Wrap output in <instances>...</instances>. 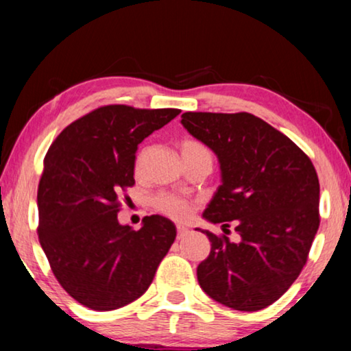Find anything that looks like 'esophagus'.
<instances>
[{
    "mask_svg": "<svg viewBox=\"0 0 351 351\" xmlns=\"http://www.w3.org/2000/svg\"><path fill=\"white\" fill-rule=\"evenodd\" d=\"M189 234V228L184 227V225H177V238L182 239Z\"/></svg>",
    "mask_w": 351,
    "mask_h": 351,
    "instance_id": "1",
    "label": "esophagus"
}]
</instances>
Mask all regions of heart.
Masks as SVG:
<instances>
[{
  "instance_id": "heart-1",
  "label": "heart",
  "mask_w": 351,
  "mask_h": 351,
  "mask_svg": "<svg viewBox=\"0 0 351 351\" xmlns=\"http://www.w3.org/2000/svg\"><path fill=\"white\" fill-rule=\"evenodd\" d=\"M182 156L184 158H198V156H208L210 158V152L204 143L199 141H189L182 142ZM155 208L160 213L169 215V217L176 220H185L191 213V204L189 199L182 198V196L172 195V193H160L153 199Z\"/></svg>"
}]
</instances>
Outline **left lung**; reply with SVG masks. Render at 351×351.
Wrapping results in <instances>:
<instances>
[{
	"mask_svg": "<svg viewBox=\"0 0 351 351\" xmlns=\"http://www.w3.org/2000/svg\"><path fill=\"white\" fill-rule=\"evenodd\" d=\"M182 124L219 158L222 185L203 217L234 225L239 241L201 230L210 252L196 275L206 294L257 311L289 289L319 227V182L310 158L251 113L186 112Z\"/></svg>",
	"mask_w": 351,
	"mask_h": 351,
	"instance_id": "1",
	"label": "left lung"
}]
</instances>
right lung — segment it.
<instances>
[{
	"instance_id": "right-lung-1",
	"label": "right lung",
	"mask_w": 351,
	"mask_h": 351,
	"mask_svg": "<svg viewBox=\"0 0 351 351\" xmlns=\"http://www.w3.org/2000/svg\"><path fill=\"white\" fill-rule=\"evenodd\" d=\"M180 110L105 105L59 134L38 186V237L60 286L81 305L110 311L138 299L176 239V225L147 215L118 222L119 195L134 180L138 143Z\"/></svg>"
}]
</instances>
